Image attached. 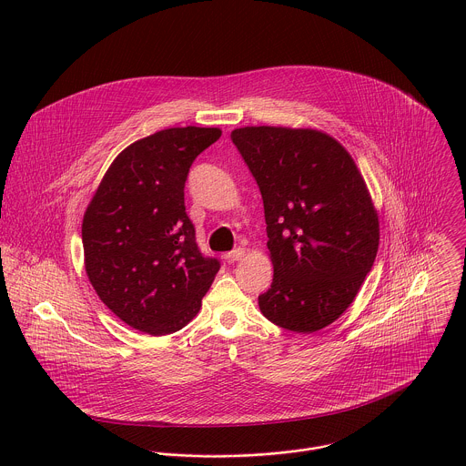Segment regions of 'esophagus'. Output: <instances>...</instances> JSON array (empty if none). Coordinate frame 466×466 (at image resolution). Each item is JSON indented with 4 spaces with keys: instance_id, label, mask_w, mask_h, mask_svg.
Masks as SVG:
<instances>
[{
    "instance_id": "esophagus-1",
    "label": "esophagus",
    "mask_w": 466,
    "mask_h": 466,
    "mask_svg": "<svg viewBox=\"0 0 466 466\" xmlns=\"http://www.w3.org/2000/svg\"><path fill=\"white\" fill-rule=\"evenodd\" d=\"M245 258V250L243 248H234L232 252H228L227 256H225V259L228 261V263H236V261H241Z\"/></svg>"
}]
</instances>
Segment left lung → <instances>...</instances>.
Masks as SVG:
<instances>
[{
  "label": "left lung",
  "mask_w": 466,
  "mask_h": 466,
  "mask_svg": "<svg viewBox=\"0 0 466 466\" xmlns=\"http://www.w3.org/2000/svg\"><path fill=\"white\" fill-rule=\"evenodd\" d=\"M261 190L274 267L259 296L274 325L312 334L358 296L380 247V218L347 148L323 130L241 127L230 134Z\"/></svg>",
  "instance_id": "obj_1"
}]
</instances>
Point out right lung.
<instances>
[{
	"label": "right lung",
	"instance_id": "obj_1",
	"mask_svg": "<svg viewBox=\"0 0 466 466\" xmlns=\"http://www.w3.org/2000/svg\"><path fill=\"white\" fill-rule=\"evenodd\" d=\"M219 136L216 127H174L134 141L116 156L85 210L88 281L139 332L165 336L188 325L219 270L196 245L183 192L192 161Z\"/></svg>",
	"mask_w": 466,
	"mask_h": 466
}]
</instances>
